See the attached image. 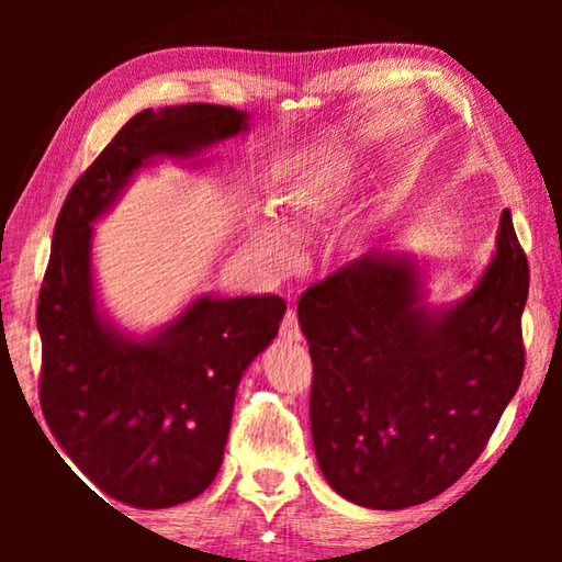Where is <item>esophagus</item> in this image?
<instances>
[{"label": "esophagus", "instance_id": "obj_1", "mask_svg": "<svg viewBox=\"0 0 562 562\" xmlns=\"http://www.w3.org/2000/svg\"><path fill=\"white\" fill-rule=\"evenodd\" d=\"M280 337L284 341H300L302 339V331H300V322H297V312L292 307L284 312V319H282V327H280Z\"/></svg>", "mask_w": 562, "mask_h": 562}]
</instances>
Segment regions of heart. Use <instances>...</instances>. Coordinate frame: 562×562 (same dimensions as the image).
<instances>
[{"instance_id":"heart-1","label":"heart","mask_w":562,"mask_h":562,"mask_svg":"<svg viewBox=\"0 0 562 562\" xmlns=\"http://www.w3.org/2000/svg\"><path fill=\"white\" fill-rule=\"evenodd\" d=\"M355 178L351 164L345 158H312L288 178L282 190L284 223L292 233H302L310 217L325 213L347 193ZM282 223L260 221L255 225V243L268 255L274 268H284L292 258V237Z\"/></svg>"}]
</instances>
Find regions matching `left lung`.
Instances as JSON below:
<instances>
[{
    "instance_id": "1",
    "label": "left lung",
    "mask_w": 562,
    "mask_h": 562,
    "mask_svg": "<svg viewBox=\"0 0 562 562\" xmlns=\"http://www.w3.org/2000/svg\"><path fill=\"white\" fill-rule=\"evenodd\" d=\"M528 260L503 211L473 292L429 310L416 265L369 250L304 290L310 424L319 469L364 508L418 506L453 486L518 392Z\"/></svg>"
}]
</instances>
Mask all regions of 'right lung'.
<instances>
[{
	"label": "right lung",
	"instance_id": "1",
	"mask_svg": "<svg viewBox=\"0 0 562 562\" xmlns=\"http://www.w3.org/2000/svg\"><path fill=\"white\" fill-rule=\"evenodd\" d=\"M247 131V113L213 103L146 109L123 126L66 195L40 290V398L66 456L106 496L170 508L201 496L223 463L235 389L278 335L284 300L198 297L150 337L101 317L91 223L148 158H190Z\"/></svg>",
	"mask_w": 562,
	"mask_h": 562
}]
</instances>
